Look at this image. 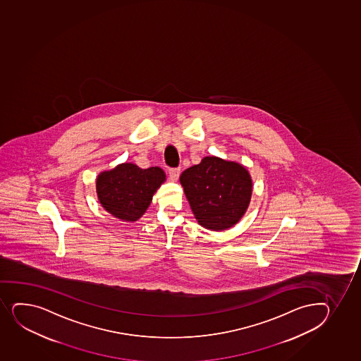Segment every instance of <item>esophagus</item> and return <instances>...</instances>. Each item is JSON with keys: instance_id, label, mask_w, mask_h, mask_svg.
<instances>
[{"instance_id": "obj_1", "label": "esophagus", "mask_w": 361, "mask_h": 361, "mask_svg": "<svg viewBox=\"0 0 361 361\" xmlns=\"http://www.w3.org/2000/svg\"><path fill=\"white\" fill-rule=\"evenodd\" d=\"M168 171H169V175H171V178H173L174 181H176L180 174H181V169H180V168H171Z\"/></svg>"}]
</instances>
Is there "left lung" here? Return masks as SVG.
Masks as SVG:
<instances>
[{
	"label": "left lung",
	"mask_w": 361,
	"mask_h": 361,
	"mask_svg": "<svg viewBox=\"0 0 361 361\" xmlns=\"http://www.w3.org/2000/svg\"><path fill=\"white\" fill-rule=\"evenodd\" d=\"M194 217L205 229H229L243 217L252 198V183L245 166L206 156L180 176Z\"/></svg>",
	"instance_id": "left-lung-1"
}]
</instances>
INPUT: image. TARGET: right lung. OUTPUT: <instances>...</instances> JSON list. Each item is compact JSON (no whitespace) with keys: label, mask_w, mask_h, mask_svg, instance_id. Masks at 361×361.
<instances>
[{"label":"right lung","mask_w":361,"mask_h":361,"mask_svg":"<svg viewBox=\"0 0 361 361\" xmlns=\"http://www.w3.org/2000/svg\"><path fill=\"white\" fill-rule=\"evenodd\" d=\"M166 181L159 167L142 169L133 163H121L97 178V193L102 207L124 221L143 216L157 188Z\"/></svg>","instance_id":"add662e5"}]
</instances>
